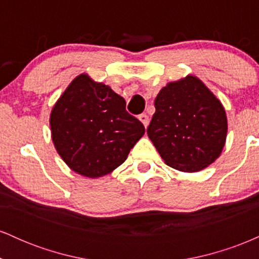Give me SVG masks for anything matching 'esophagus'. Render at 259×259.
Returning <instances> with one entry per match:
<instances>
[{
	"label": "esophagus",
	"instance_id": "obj_1",
	"mask_svg": "<svg viewBox=\"0 0 259 259\" xmlns=\"http://www.w3.org/2000/svg\"><path fill=\"white\" fill-rule=\"evenodd\" d=\"M139 119L141 121L142 124H144L145 127L148 126V123H150V119H148V115L147 114H140L139 115Z\"/></svg>",
	"mask_w": 259,
	"mask_h": 259
}]
</instances>
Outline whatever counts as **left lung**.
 <instances>
[{"label":"left lung","instance_id":"8db88e82","mask_svg":"<svg viewBox=\"0 0 259 259\" xmlns=\"http://www.w3.org/2000/svg\"><path fill=\"white\" fill-rule=\"evenodd\" d=\"M147 135L164 163L195 173L221 156L228 133L222 102L200 79L187 75L168 82L154 100Z\"/></svg>","mask_w":259,"mask_h":259}]
</instances>
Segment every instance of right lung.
I'll return each mask as SVG.
<instances>
[{"label": "right lung", "instance_id": "obj_1", "mask_svg": "<svg viewBox=\"0 0 259 259\" xmlns=\"http://www.w3.org/2000/svg\"><path fill=\"white\" fill-rule=\"evenodd\" d=\"M53 145L82 177L101 178L125 162L145 126L125 109V100L108 85L80 74L68 85L50 115Z\"/></svg>", "mask_w": 259, "mask_h": 259}]
</instances>
